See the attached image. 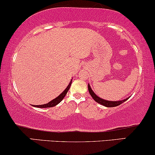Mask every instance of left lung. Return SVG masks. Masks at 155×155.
Returning <instances> with one entry per match:
<instances>
[{
    "instance_id": "obj_1",
    "label": "left lung",
    "mask_w": 155,
    "mask_h": 155,
    "mask_svg": "<svg viewBox=\"0 0 155 155\" xmlns=\"http://www.w3.org/2000/svg\"><path fill=\"white\" fill-rule=\"evenodd\" d=\"M88 91L90 93V94H91V96H92V98L94 99L95 101H96L97 103H98L99 104H101L103 105V106H106V107H116V106H119V105H121V104H123L124 102H125L126 101H127L128 99L129 98H127L126 99H124V100H122V101H107V100H105V99H103L100 98V97H98V95H97L95 93L93 92V90L91 89V85L88 84Z\"/></svg>"
}]
</instances>
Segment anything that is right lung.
Returning <instances> with one entry per match:
<instances>
[{
	"label": "right lung",
	"mask_w": 155,
	"mask_h": 155,
	"mask_svg": "<svg viewBox=\"0 0 155 155\" xmlns=\"http://www.w3.org/2000/svg\"><path fill=\"white\" fill-rule=\"evenodd\" d=\"M72 79H71V81H70V83H69V85H68V87H66L65 90H64V91H63L61 94H60V95H58L57 98H55L54 99H53V100L49 101L48 104H43V105H35V106H34L37 107V108H50V107H54L55 106H57V104H60L61 101L63 100V98H64V96L66 95L67 93H68V91H69V89H70V85H71V84H72Z\"/></svg>",
	"instance_id": "right-lung-1"
}]
</instances>
